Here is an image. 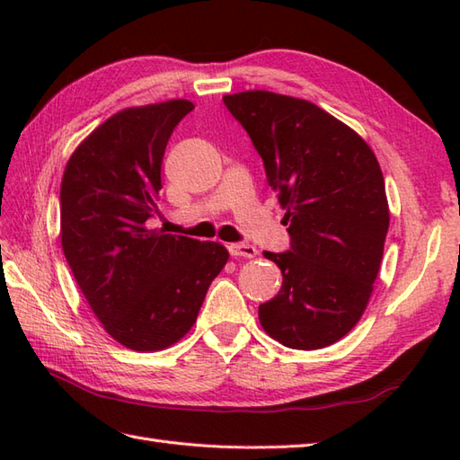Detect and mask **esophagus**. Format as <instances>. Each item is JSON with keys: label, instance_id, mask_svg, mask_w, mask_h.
Here are the masks:
<instances>
[{"label": "esophagus", "instance_id": "1", "mask_svg": "<svg viewBox=\"0 0 460 460\" xmlns=\"http://www.w3.org/2000/svg\"><path fill=\"white\" fill-rule=\"evenodd\" d=\"M231 257H243V259H252L257 255V249L252 245H247V243H231L227 247Z\"/></svg>", "mask_w": 460, "mask_h": 460}]
</instances>
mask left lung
Masks as SVG:
<instances>
[{
  "mask_svg": "<svg viewBox=\"0 0 460 460\" xmlns=\"http://www.w3.org/2000/svg\"><path fill=\"white\" fill-rule=\"evenodd\" d=\"M262 158L288 225L290 249L265 251L282 287L259 306L282 346L318 349L364 314L384 257L389 208L376 154L316 104L269 91L223 96Z\"/></svg>",
  "mask_w": 460,
  "mask_h": 460,
  "instance_id": "left-lung-1",
  "label": "left lung"
}]
</instances>
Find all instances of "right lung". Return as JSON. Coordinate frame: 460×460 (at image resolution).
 <instances>
[{
  "mask_svg": "<svg viewBox=\"0 0 460 460\" xmlns=\"http://www.w3.org/2000/svg\"><path fill=\"white\" fill-rule=\"evenodd\" d=\"M190 101L111 116L68 160L61 181V243L76 285L104 330L136 351L188 334L229 252L219 243L150 229L162 160Z\"/></svg>",
  "mask_w": 460,
  "mask_h": 460,
  "instance_id": "right-lung-1",
  "label": "right lung"
}]
</instances>
